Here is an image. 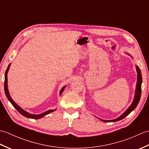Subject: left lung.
<instances>
[{
	"instance_id": "left-lung-1",
	"label": "left lung",
	"mask_w": 149,
	"mask_h": 149,
	"mask_svg": "<svg viewBox=\"0 0 149 149\" xmlns=\"http://www.w3.org/2000/svg\"><path fill=\"white\" fill-rule=\"evenodd\" d=\"M136 70L138 73V81H137V84H136V92H135V95H134V99L133 100V102L131 104V105L129 106V108L125 111L123 113L122 115L119 116L118 118H117L115 120H104L100 119L103 122H117L119 121V120L124 118L125 116H127L129 113H130L132 111H133L136 107L138 104L139 103V101H140V97H141V83H142V77H141V73L140 68L136 66Z\"/></svg>"
}]
</instances>
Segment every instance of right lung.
<instances>
[{
	"instance_id": "1",
	"label": "right lung",
	"mask_w": 149,
	"mask_h": 149,
	"mask_svg": "<svg viewBox=\"0 0 149 149\" xmlns=\"http://www.w3.org/2000/svg\"><path fill=\"white\" fill-rule=\"evenodd\" d=\"M9 66H10V64L9 65L8 67L7 68V70H6V71L5 72V80H4V91H5V93H6V97H7L8 99L9 100V102H10L11 103V104L13 106H14L15 108L17 109L18 111L20 113L21 115H22L24 116L27 117V118H33V119H39L40 118H42V117L44 116L47 115V114H49L50 113H52L55 110H49L43 113H42L40 114V115H32V114H30L29 113L26 112V111H24V109H22L21 107L18 106L17 104H16L13 100V99H11V97L10 96V95H9V91H8V79H7V74H8V70H9ZM65 88V86L63 87L62 89L61 90V91H60V95H61L62 93V92L63 91V90H64V89Z\"/></svg>"
}]
</instances>
